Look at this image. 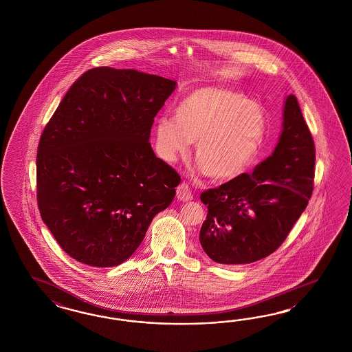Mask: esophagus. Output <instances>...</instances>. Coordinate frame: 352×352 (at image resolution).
<instances>
[{
	"mask_svg": "<svg viewBox=\"0 0 352 352\" xmlns=\"http://www.w3.org/2000/svg\"><path fill=\"white\" fill-rule=\"evenodd\" d=\"M176 197L179 201H188L192 199V194H191L190 188L188 186V184L182 182L181 185H179L177 191H176Z\"/></svg>",
	"mask_w": 352,
	"mask_h": 352,
	"instance_id": "34e87169",
	"label": "esophagus"
}]
</instances>
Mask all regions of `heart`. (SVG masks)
<instances>
[{
  "instance_id": "heart-1",
  "label": "heart",
  "mask_w": 352,
  "mask_h": 352,
  "mask_svg": "<svg viewBox=\"0 0 352 352\" xmlns=\"http://www.w3.org/2000/svg\"><path fill=\"white\" fill-rule=\"evenodd\" d=\"M266 117L261 105L236 91L204 86L186 94L175 118L155 123V145L162 160L173 162L195 141V158L216 180L245 171L261 149Z\"/></svg>"
}]
</instances>
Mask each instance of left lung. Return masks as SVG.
<instances>
[{
    "mask_svg": "<svg viewBox=\"0 0 352 352\" xmlns=\"http://www.w3.org/2000/svg\"><path fill=\"white\" fill-rule=\"evenodd\" d=\"M314 167L311 133L296 96L288 95L272 155L251 175L241 173L201 192L208 208L199 232L203 251L228 266L258 261L276 251L311 198Z\"/></svg>",
    "mask_w": 352,
    "mask_h": 352,
    "instance_id": "1",
    "label": "left lung"
}]
</instances>
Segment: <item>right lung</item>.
Here are the masks:
<instances>
[{"instance_id": "obj_1", "label": "right lung", "mask_w": 352, "mask_h": 352, "mask_svg": "<svg viewBox=\"0 0 352 352\" xmlns=\"http://www.w3.org/2000/svg\"><path fill=\"white\" fill-rule=\"evenodd\" d=\"M176 82L99 67L72 85L42 132L41 217L63 251L95 267L118 266L166 210L179 173L155 157L154 117Z\"/></svg>"}]
</instances>
